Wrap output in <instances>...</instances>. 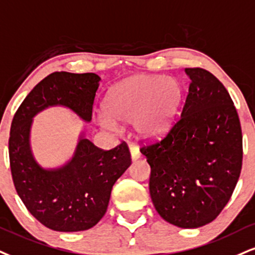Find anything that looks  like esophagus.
I'll return each mask as SVG.
<instances>
[{"instance_id": "obj_1", "label": "esophagus", "mask_w": 255, "mask_h": 255, "mask_svg": "<svg viewBox=\"0 0 255 255\" xmlns=\"http://www.w3.org/2000/svg\"><path fill=\"white\" fill-rule=\"evenodd\" d=\"M129 152H130V157H131V159H133V160H137V159L141 157V153L139 151V148H137V147H135V146L130 145L129 146Z\"/></svg>"}]
</instances>
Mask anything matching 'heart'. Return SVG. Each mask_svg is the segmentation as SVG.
<instances>
[{
  "label": "heart",
  "instance_id": "b5f03b06",
  "mask_svg": "<svg viewBox=\"0 0 255 255\" xmlns=\"http://www.w3.org/2000/svg\"><path fill=\"white\" fill-rule=\"evenodd\" d=\"M183 88L176 78L135 75L116 83L104 98L98 124L113 129L116 124H134L136 134L155 139L172 125L182 102Z\"/></svg>",
  "mask_w": 255,
  "mask_h": 255
}]
</instances>
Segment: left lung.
<instances>
[{
    "mask_svg": "<svg viewBox=\"0 0 255 255\" xmlns=\"http://www.w3.org/2000/svg\"><path fill=\"white\" fill-rule=\"evenodd\" d=\"M185 73L190 87L179 120L140 151L151 166L149 194L159 215L179 228H198L231 199L241 172L242 133L222 83L199 67Z\"/></svg>",
    "mask_w": 255,
    "mask_h": 255,
    "instance_id": "1",
    "label": "left lung"
}]
</instances>
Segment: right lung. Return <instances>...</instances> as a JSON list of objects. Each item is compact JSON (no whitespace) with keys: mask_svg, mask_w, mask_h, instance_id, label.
<instances>
[{"mask_svg":"<svg viewBox=\"0 0 255 255\" xmlns=\"http://www.w3.org/2000/svg\"><path fill=\"white\" fill-rule=\"evenodd\" d=\"M100 81L96 73H51L27 95L11 122L9 160L15 189L29 213L52 231L81 232L97 225L113 185L131 164L127 143L103 151L84 131L71 159L59 167H42L33 154L34 116L50 107H65L90 122Z\"/></svg>","mask_w":255,"mask_h":255,"instance_id":"1","label":"right lung"}]
</instances>
